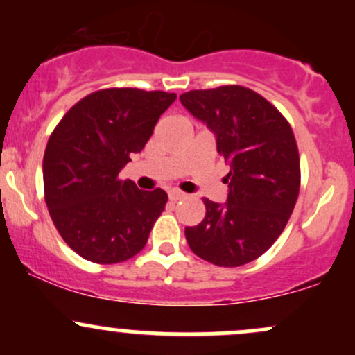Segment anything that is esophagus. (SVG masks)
<instances>
[{
    "label": "esophagus",
    "instance_id": "obj_1",
    "mask_svg": "<svg viewBox=\"0 0 355 355\" xmlns=\"http://www.w3.org/2000/svg\"><path fill=\"white\" fill-rule=\"evenodd\" d=\"M168 197L172 202H177V200H182V198H185L187 193H183V191H180V190H170Z\"/></svg>",
    "mask_w": 355,
    "mask_h": 355
}]
</instances>
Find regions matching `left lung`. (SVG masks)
I'll return each instance as SVG.
<instances>
[{"instance_id":"8db88e82","label":"left lung","mask_w":355,"mask_h":355,"mask_svg":"<svg viewBox=\"0 0 355 355\" xmlns=\"http://www.w3.org/2000/svg\"><path fill=\"white\" fill-rule=\"evenodd\" d=\"M180 101L215 133L217 152L230 166L227 203L203 198L205 218L187 227V242L214 266H245L274 245L295 207L300 158L294 132L270 101L240 85L191 89Z\"/></svg>"}]
</instances>
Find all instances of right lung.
<instances>
[{
  "label": "right lung",
  "instance_id": "obj_1",
  "mask_svg": "<svg viewBox=\"0 0 355 355\" xmlns=\"http://www.w3.org/2000/svg\"><path fill=\"white\" fill-rule=\"evenodd\" d=\"M177 95L107 88L81 98L53 130L43 157L44 200L71 250L95 263L135 257L168 200L118 173L144 150Z\"/></svg>",
  "mask_w": 355,
  "mask_h": 355
}]
</instances>
